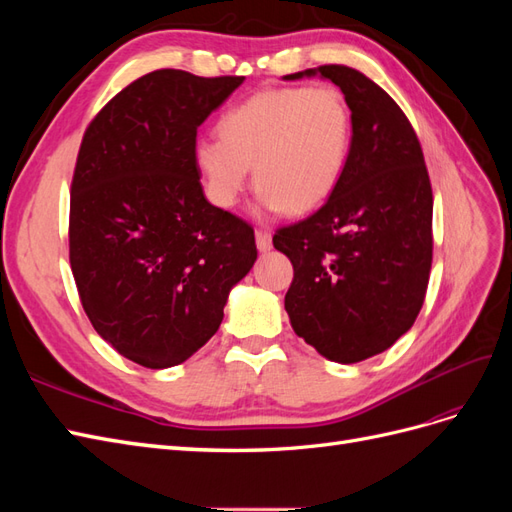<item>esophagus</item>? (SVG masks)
<instances>
[{"label":"esophagus","instance_id":"1","mask_svg":"<svg viewBox=\"0 0 512 512\" xmlns=\"http://www.w3.org/2000/svg\"><path fill=\"white\" fill-rule=\"evenodd\" d=\"M256 247H258V252H269L271 250V232L256 230Z\"/></svg>","mask_w":512,"mask_h":512}]
</instances>
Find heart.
I'll return each mask as SVG.
<instances>
[{
	"instance_id": "heart-1",
	"label": "heart",
	"mask_w": 512,
	"mask_h": 512,
	"mask_svg": "<svg viewBox=\"0 0 512 512\" xmlns=\"http://www.w3.org/2000/svg\"><path fill=\"white\" fill-rule=\"evenodd\" d=\"M350 138L352 115L342 91L275 87L228 111L220 141L198 138L192 158L215 207H235L254 168L260 211L303 215L337 188Z\"/></svg>"
}]
</instances>
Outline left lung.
Wrapping results in <instances>:
<instances>
[{
	"label": "left lung",
	"mask_w": 512,
	"mask_h": 512,
	"mask_svg": "<svg viewBox=\"0 0 512 512\" xmlns=\"http://www.w3.org/2000/svg\"><path fill=\"white\" fill-rule=\"evenodd\" d=\"M335 83L352 113L348 162L314 215L275 232L292 262L284 307L294 333L350 365L391 348L425 301L433 196L421 143L382 87L348 66L284 76Z\"/></svg>",
	"instance_id": "obj_1"
}]
</instances>
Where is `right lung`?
<instances>
[{
    "label": "right lung",
    "instance_id": "right-lung-1",
    "mask_svg": "<svg viewBox=\"0 0 512 512\" xmlns=\"http://www.w3.org/2000/svg\"><path fill=\"white\" fill-rule=\"evenodd\" d=\"M243 81L149 72L83 136L70 198L74 282L98 335L143 367L203 348L256 262L252 226L209 203L192 158L198 126Z\"/></svg>",
    "mask_w": 512,
    "mask_h": 512
}]
</instances>
